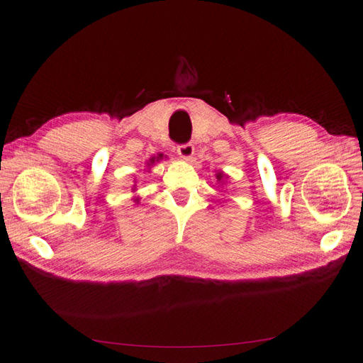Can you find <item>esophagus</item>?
<instances>
[{
	"instance_id": "esophagus-1",
	"label": "esophagus",
	"mask_w": 363,
	"mask_h": 363,
	"mask_svg": "<svg viewBox=\"0 0 363 363\" xmlns=\"http://www.w3.org/2000/svg\"><path fill=\"white\" fill-rule=\"evenodd\" d=\"M194 152H196V149L191 143L182 144V146L177 147V154H179L183 160H191L192 157H194Z\"/></svg>"
}]
</instances>
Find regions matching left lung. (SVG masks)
<instances>
[{
	"mask_svg": "<svg viewBox=\"0 0 363 363\" xmlns=\"http://www.w3.org/2000/svg\"><path fill=\"white\" fill-rule=\"evenodd\" d=\"M216 179H217V184H220L222 186V184H225V180L228 179V175L223 171H216Z\"/></svg>",
	"mask_w": 363,
	"mask_h": 363,
	"instance_id": "1",
	"label": "left lung"
}]
</instances>
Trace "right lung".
<instances>
[{
    "instance_id": "right-lung-1",
    "label": "right lung",
    "mask_w": 363,
    "mask_h": 363,
    "mask_svg": "<svg viewBox=\"0 0 363 363\" xmlns=\"http://www.w3.org/2000/svg\"><path fill=\"white\" fill-rule=\"evenodd\" d=\"M163 160V154H158V157H152L147 163H146V166H147V169L150 171V167L154 166L155 163H158V161H161ZM132 192H136V183L133 184V188H132ZM133 202L135 203H140V197H136V196H133Z\"/></svg>"
}]
</instances>
